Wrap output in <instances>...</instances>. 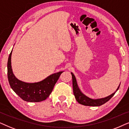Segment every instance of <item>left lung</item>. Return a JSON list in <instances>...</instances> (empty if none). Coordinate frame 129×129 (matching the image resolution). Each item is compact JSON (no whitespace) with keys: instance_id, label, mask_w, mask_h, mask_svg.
Segmentation results:
<instances>
[{"instance_id":"1","label":"left lung","mask_w":129,"mask_h":129,"mask_svg":"<svg viewBox=\"0 0 129 129\" xmlns=\"http://www.w3.org/2000/svg\"><path fill=\"white\" fill-rule=\"evenodd\" d=\"M71 75H72V78H73V86L74 94L75 95V99H76V100L78 102V103L82 104V105H84L87 106H102L111 99V98L114 95V94L116 93V92L118 90V88H119V87H120L119 85L117 89L116 92H114V93H113L112 94H111L110 95L108 96L107 97L103 98V99H96V100L92 99L88 97H87L86 95H85L84 94L82 93V92L80 91V88H78V85H77L76 78H75L74 75L73 73H71Z\"/></svg>"}]
</instances>
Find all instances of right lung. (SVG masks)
<instances>
[{"instance_id":"right-lung-1","label":"right lung","mask_w":129,"mask_h":129,"mask_svg":"<svg viewBox=\"0 0 129 129\" xmlns=\"http://www.w3.org/2000/svg\"><path fill=\"white\" fill-rule=\"evenodd\" d=\"M12 52L8 61V78L9 84L15 93L27 102H40L49 97L56 82L63 71L53 74L45 80L35 83H27L17 79L11 66Z\"/></svg>"}]
</instances>
